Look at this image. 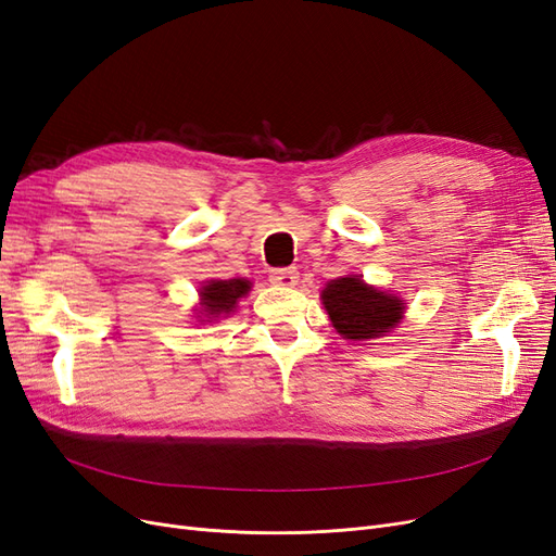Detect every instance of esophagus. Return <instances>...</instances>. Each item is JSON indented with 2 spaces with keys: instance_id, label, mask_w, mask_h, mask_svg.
Segmentation results:
<instances>
[{
  "instance_id": "34e87169",
  "label": "esophagus",
  "mask_w": 556,
  "mask_h": 556,
  "mask_svg": "<svg viewBox=\"0 0 556 556\" xmlns=\"http://www.w3.org/2000/svg\"><path fill=\"white\" fill-rule=\"evenodd\" d=\"M268 280L274 285H282V288H294L299 274L294 266H282V268H271V274H268Z\"/></svg>"
}]
</instances>
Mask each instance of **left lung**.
Instances as JSON below:
<instances>
[{"instance_id":"left-lung-1","label":"left lung","mask_w":556,"mask_h":556,"mask_svg":"<svg viewBox=\"0 0 556 556\" xmlns=\"http://www.w3.org/2000/svg\"><path fill=\"white\" fill-rule=\"evenodd\" d=\"M323 304L336 331L350 341L378 339L394 329L403 317V304L396 296L368 288L362 278L350 276L327 285Z\"/></svg>"}]
</instances>
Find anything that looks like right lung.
<instances>
[{
  "instance_id": "1",
  "label": "right lung",
  "mask_w": 556,
  "mask_h": 556,
  "mask_svg": "<svg viewBox=\"0 0 556 556\" xmlns=\"http://www.w3.org/2000/svg\"><path fill=\"white\" fill-rule=\"evenodd\" d=\"M250 292V280H211L201 290V306L208 317H217L223 313H231L237 308V301Z\"/></svg>"
}]
</instances>
